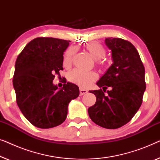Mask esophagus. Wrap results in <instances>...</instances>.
I'll use <instances>...</instances> for the list:
<instances>
[{
    "label": "esophagus",
    "mask_w": 160,
    "mask_h": 160,
    "mask_svg": "<svg viewBox=\"0 0 160 160\" xmlns=\"http://www.w3.org/2000/svg\"><path fill=\"white\" fill-rule=\"evenodd\" d=\"M87 92V90L84 89H80V95H83Z\"/></svg>",
    "instance_id": "1"
}]
</instances>
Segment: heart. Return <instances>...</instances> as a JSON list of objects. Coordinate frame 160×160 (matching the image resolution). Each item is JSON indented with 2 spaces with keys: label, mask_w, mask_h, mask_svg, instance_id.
<instances>
[{
  "label": "heart",
  "mask_w": 160,
  "mask_h": 160,
  "mask_svg": "<svg viewBox=\"0 0 160 160\" xmlns=\"http://www.w3.org/2000/svg\"><path fill=\"white\" fill-rule=\"evenodd\" d=\"M85 49L90 54V55L98 60V65L103 66L104 62L102 60L106 54V50L99 42L93 41L85 45ZM76 52V47H71L66 50L63 58V65L65 67L71 66L73 57ZM68 80L73 84H77L81 87H87L97 79V74L93 71H84L78 69H74L70 71L68 76Z\"/></svg>",
  "instance_id": "b5f03b06"
}]
</instances>
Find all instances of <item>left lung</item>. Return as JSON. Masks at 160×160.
I'll use <instances>...</instances> for the list:
<instances>
[{
    "mask_svg": "<svg viewBox=\"0 0 160 160\" xmlns=\"http://www.w3.org/2000/svg\"><path fill=\"white\" fill-rule=\"evenodd\" d=\"M113 64L90 91L96 102L88 108L92 121L102 128L117 129L128 123L141 106L146 89L145 68L135 47L119 38H107ZM111 89L105 95L106 89Z\"/></svg>",
    "mask_w": 160,
    "mask_h": 160,
    "instance_id": "1",
    "label": "left lung"
}]
</instances>
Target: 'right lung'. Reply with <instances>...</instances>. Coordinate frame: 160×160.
<instances>
[{"instance_id": "add662e5", "label": "right lung", "mask_w": 160, "mask_h": 160, "mask_svg": "<svg viewBox=\"0 0 160 160\" xmlns=\"http://www.w3.org/2000/svg\"><path fill=\"white\" fill-rule=\"evenodd\" d=\"M70 42L38 37L30 41L17 58L13 77L17 103L26 119L38 128L62 124L69 102L79 95L77 85L67 82L58 89L52 82L63 70V53Z\"/></svg>"}]
</instances>
